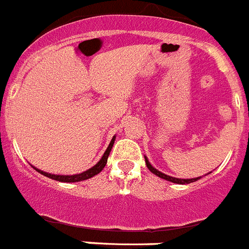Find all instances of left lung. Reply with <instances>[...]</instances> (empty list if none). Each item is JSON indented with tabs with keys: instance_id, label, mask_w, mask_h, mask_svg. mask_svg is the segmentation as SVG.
<instances>
[{
	"instance_id": "obj_1",
	"label": "left lung",
	"mask_w": 249,
	"mask_h": 249,
	"mask_svg": "<svg viewBox=\"0 0 249 249\" xmlns=\"http://www.w3.org/2000/svg\"><path fill=\"white\" fill-rule=\"evenodd\" d=\"M144 160H146V164L147 167H148V169L151 171L153 175H156L157 177L160 178H163V179H166V181H169V182H173V183H177V184H188V183H192V182H196V181H198L199 178L202 177H197V178H176V177H172V176H167L166 173H162L160 171H158V169H156L155 167L152 166L151 163H149V160L148 158L144 156ZM211 173V172H210ZM208 175V173H207Z\"/></svg>"
}]
</instances>
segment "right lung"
<instances>
[{
  "label": "right lung",
  "mask_w": 249,
  "mask_h": 249,
  "mask_svg": "<svg viewBox=\"0 0 249 249\" xmlns=\"http://www.w3.org/2000/svg\"><path fill=\"white\" fill-rule=\"evenodd\" d=\"M114 140H116V136H113V138L111 140V142H109L108 147H107V149H106V152L103 153L102 158H101L100 160H98L97 163L94 164L93 167H91L89 169H87V171H85V172L82 173H78V175H68V176H65V175H52V173H47L45 172V171H41V169L36 168V167H34L35 169H36L37 172L41 173V175L46 176V177L48 178H52V179H54V181H58V182H65V183H70V182H80V181H85V179H89V178H92L94 177L96 175H98V173L102 171L103 168H105L106 163H107V160H108V156H109V152H111L112 147H113V143H114Z\"/></svg>",
  "instance_id": "1"
}]
</instances>
